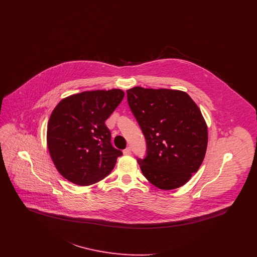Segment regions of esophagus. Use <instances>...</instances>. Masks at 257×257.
I'll return each instance as SVG.
<instances>
[{
  "instance_id": "34e87169",
  "label": "esophagus",
  "mask_w": 257,
  "mask_h": 257,
  "mask_svg": "<svg viewBox=\"0 0 257 257\" xmlns=\"http://www.w3.org/2000/svg\"><path fill=\"white\" fill-rule=\"evenodd\" d=\"M123 154L126 155V156L131 155V148H130V147H127L126 149H124V150H123Z\"/></svg>"
}]
</instances>
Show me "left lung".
Masks as SVG:
<instances>
[{
  "label": "left lung",
  "instance_id": "8db88e82",
  "mask_svg": "<svg viewBox=\"0 0 257 257\" xmlns=\"http://www.w3.org/2000/svg\"><path fill=\"white\" fill-rule=\"evenodd\" d=\"M127 100L147 140V157L138 161L144 176L165 191L185 185L207 148V124L197 105L182 90L142 86L127 89Z\"/></svg>",
  "mask_w": 257,
  "mask_h": 257
}]
</instances>
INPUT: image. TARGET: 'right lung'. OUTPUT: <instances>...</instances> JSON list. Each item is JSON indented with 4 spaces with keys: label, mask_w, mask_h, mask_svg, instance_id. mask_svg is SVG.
Here are the masks:
<instances>
[{
    "label": "right lung",
    "mask_w": 257,
    "mask_h": 257,
    "mask_svg": "<svg viewBox=\"0 0 257 257\" xmlns=\"http://www.w3.org/2000/svg\"><path fill=\"white\" fill-rule=\"evenodd\" d=\"M124 97L119 88L87 90L61 99L50 115L47 147L61 176L79 186L104 179L120 150L110 144L105 121Z\"/></svg>",
    "instance_id": "add662e5"
}]
</instances>
